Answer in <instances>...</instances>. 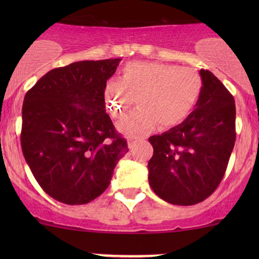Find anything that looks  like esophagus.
<instances>
[{
  "label": "esophagus",
  "instance_id": "1",
  "mask_svg": "<svg viewBox=\"0 0 259 259\" xmlns=\"http://www.w3.org/2000/svg\"><path fill=\"white\" fill-rule=\"evenodd\" d=\"M138 141L139 138H136V136H129L127 138V146H129V148H133Z\"/></svg>",
  "mask_w": 259,
  "mask_h": 259
}]
</instances>
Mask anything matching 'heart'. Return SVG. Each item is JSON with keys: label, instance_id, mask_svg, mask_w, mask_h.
Masks as SVG:
<instances>
[{"label": "heart", "instance_id": "b5f03b06", "mask_svg": "<svg viewBox=\"0 0 259 259\" xmlns=\"http://www.w3.org/2000/svg\"><path fill=\"white\" fill-rule=\"evenodd\" d=\"M202 78L194 68L162 62H132L121 69L120 79L107 80L103 90L106 108L121 119L134 102L139 108L119 129L126 135H144L157 124L173 127L187 119L202 92Z\"/></svg>", "mask_w": 259, "mask_h": 259}]
</instances>
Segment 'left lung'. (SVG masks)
I'll return each instance as SVG.
<instances>
[{
	"instance_id": "1",
	"label": "left lung",
	"mask_w": 259,
	"mask_h": 259,
	"mask_svg": "<svg viewBox=\"0 0 259 259\" xmlns=\"http://www.w3.org/2000/svg\"><path fill=\"white\" fill-rule=\"evenodd\" d=\"M202 92L186 120L148 139L153 156L148 183L171 204L192 206L209 197L227 170L236 139L235 100L209 70H200Z\"/></svg>"
}]
</instances>
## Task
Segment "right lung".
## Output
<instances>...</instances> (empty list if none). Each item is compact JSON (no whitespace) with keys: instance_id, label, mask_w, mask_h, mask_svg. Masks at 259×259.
<instances>
[{"instance_id":"1","label":"right lung","mask_w":259,"mask_h":259,"mask_svg":"<svg viewBox=\"0 0 259 259\" xmlns=\"http://www.w3.org/2000/svg\"><path fill=\"white\" fill-rule=\"evenodd\" d=\"M120 61L74 62L50 70L26 92L23 154L38 185L62 203L85 204L103 194L129 151L103 96Z\"/></svg>"}]
</instances>
